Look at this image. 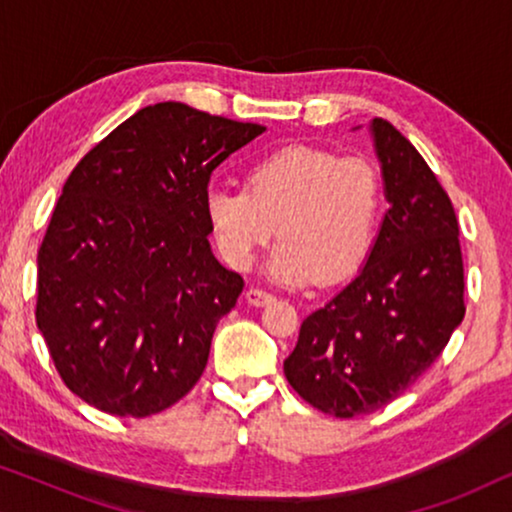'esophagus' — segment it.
I'll return each mask as SVG.
<instances>
[{
  "mask_svg": "<svg viewBox=\"0 0 512 512\" xmlns=\"http://www.w3.org/2000/svg\"><path fill=\"white\" fill-rule=\"evenodd\" d=\"M247 300H249V305L263 307V305L272 303V300H275V296H272L270 291H263V289H258V286H251V289L247 291Z\"/></svg>",
  "mask_w": 512,
  "mask_h": 512,
  "instance_id": "34e87169",
  "label": "esophagus"
}]
</instances>
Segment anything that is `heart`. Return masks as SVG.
Wrapping results in <instances>:
<instances>
[{
    "instance_id": "obj_1",
    "label": "heart",
    "mask_w": 512,
    "mask_h": 512,
    "mask_svg": "<svg viewBox=\"0 0 512 512\" xmlns=\"http://www.w3.org/2000/svg\"><path fill=\"white\" fill-rule=\"evenodd\" d=\"M380 177L363 158L293 144L254 160L244 188L209 186L205 216L221 256L254 265L277 233L270 277L289 286L333 284L361 268L380 219Z\"/></svg>"
}]
</instances>
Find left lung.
Here are the masks:
<instances>
[{"mask_svg":"<svg viewBox=\"0 0 512 512\" xmlns=\"http://www.w3.org/2000/svg\"><path fill=\"white\" fill-rule=\"evenodd\" d=\"M389 202L359 275L300 326L284 375L333 417L384 408L438 359L464 319L457 214L419 151L384 118L370 123Z\"/></svg>","mask_w":512,"mask_h":512,"instance_id":"1","label":"left lung"}]
</instances>
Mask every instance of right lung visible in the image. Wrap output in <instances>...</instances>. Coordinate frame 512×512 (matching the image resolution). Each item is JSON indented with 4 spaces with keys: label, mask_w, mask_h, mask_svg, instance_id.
I'll list each match as a JSON object with an SVG mask.
<instances>
[{
    "label": "right lung",
    "mask_w": 512,
    "mask_h": 512,
    "mask_svg": "<svg viewBox=\"0 0 512 512\" xmlns=\"http://www.w3.org/2000/svg\"><path fill=\"white\" fill-rule=\"evenodd\" d=\"M263 132L158 102L69 174L37 256V326L88 405L149 417L200 380L214 328L244 289L209 247V177Z\"/></svg>",
    "instance_id": "right-lung-1"
}]
</instances>
